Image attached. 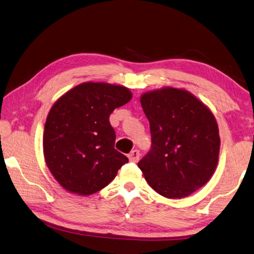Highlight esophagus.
I'll list each match as a JSON object with an SVG mask.
<instances>
[{"mask_svg": "<svg viewBox=\"0 0 254 254\" xmlns=\"http://www.w3.org/2000/svg\"><path fill=\"white\" fill-rule=\"evenodd\" d=\"M140 158V151L138 149H134V150H132L130 154H128V159L131 160V162H138Z\"/></svg>", "mask_w": 254, "mask_h": 254, "instance_id": "34e87169", "label": "esophagus"}]
</instances>
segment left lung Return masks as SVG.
Segmentation results:
<instances>
[{
    "instance_id": "1",
    "label": "left lung",
    "mask_w": 254,
    "mask_h": 254,
    "mask_svg": "<svg viewBox=\"0 0 254 254\" xmlns=\"http://www.w3.org/2000/svg\"><path fill=\"white\" fill-rule=\"evenodd\" d=\"M140 102L150 124L151 148L138 167L159 194L190 195L210 180L218 163L215 116L190 92L175 88L147 92Z\"/></svg>"
}]
</instances>
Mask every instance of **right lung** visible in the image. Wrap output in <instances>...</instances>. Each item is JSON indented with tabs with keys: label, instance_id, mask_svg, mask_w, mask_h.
<instances>
[{
	"label": "right lung",
	"instance_id": "right-lung-1",
	"mask_svg": "<svg viewBox=\"0 0 254 254\" xmlns=\"http://www.w3.org/2000/svg\"><path fill=\"white\" fill-rule=\"evenodd\" d=\"M131 98L126 87L86 82L64 94L51 108L44 130V156L65 190L80 195L98 192L128 162L114 148L110 115Z\"/></svg>",
	"mask_w": 254,
	"mask_h": 254
}]
</instances>
